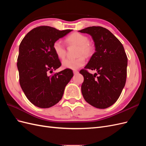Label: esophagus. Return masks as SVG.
<instances>
[{
  "instance_id": "34e87169",
  "label": "esophagus",
  "mask_w": 146,
  "mask_h": 146,
  "mask_svg": "<svg viewBox=\"0 0 146 146\" xmlns=\"http://www.w3.org/2000/svg\"><path fill=\"white\" fill-rule=\"evenodd\" d=\"M73 72H74V74H77L78 73V70H73Z\"/></svg>"
}]
</instances>
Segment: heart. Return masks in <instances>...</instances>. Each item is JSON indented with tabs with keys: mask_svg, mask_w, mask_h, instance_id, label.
<instances>
[{
	"mask_svg": "<svg viewBox=\"0 0 146 146\" xmlns=\"http://www.w3.org/2000/svg\"><path fill=\"white\" fill-rule=\"evenodd\" d=\"M66 41L69 44L78 46L77 55H80L76 58H66L62 61L64 68L70 69H77L82 67L85 63L86 57H90L94 52V47L89 42L88 38L83 34L74 32L66 38ZM53 50L55 55L60 59H63L66 55V49L60 41H55L53 44Z\"/></svg>",
	"mask_w": 146,
	"mask_h": 146,
	"instance_id": "obj_1",
	"label": "heart"
}]
</instances>
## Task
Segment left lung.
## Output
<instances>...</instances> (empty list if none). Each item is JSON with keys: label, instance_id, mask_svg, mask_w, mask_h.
Here are the masks:
<instances>
[{"label": "left lung", "instance_id": "1", "mask_svg": "<svg viewBox=\"0 0 146 146\" xmlns=\"http://www.w3.org/2000/svg\"><path fill=\"white\" fill-rule=\"evenodd\" d=\"M78 32L91 35L96 50L80 71L84 77L82 95L96 108H108L117 101L125 85L127 56L124 48L110 31L102 27L92 26ZM87 69L96 70L99 76L90 74Z\"/></svg>", "mask_w": 146, "mask_h": 146}]
</instances>
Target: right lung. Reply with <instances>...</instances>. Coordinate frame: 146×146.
Returning <instances> with one entry per match:
<instances>
[{
	"instance_id": "right-lung-1",
	"label": "right lung",
	"mask_w": 146,
	"mask_h": 146,
	"mask_svg": "<svg viewBox=\"0 0 146 146\" xmlns=\"http://www.w3.org/2000/svg\"><path fill=\"white\" fill-rule=\"evenodd\" d=\"M71 31L39 26L30 31L20 44L17 63L20 85L30 102L39 108L58 103L73 77L70 69L50 75L61 65L53 44Z\"/></svg>"
}]
</instances>
